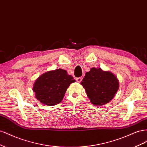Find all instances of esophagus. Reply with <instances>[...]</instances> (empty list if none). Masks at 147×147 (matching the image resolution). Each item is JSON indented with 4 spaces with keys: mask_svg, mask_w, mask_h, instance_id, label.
<instances>
[{
    "mask_svg": "<svg viewBox=\"0 0 147 147\" xmlns=\"http://www.w3.org/2000/svg\"><path fill=\"white\" fill-rule=\"evenodd\" d=\"M82 79H83V77H78V78H76V80H77V82L80 83V82H82Z\"/></svg>",
    "mask_w": 147,
    "mask_h": 147,
    "instance_id": "obj_1",
    "label": "esophagus"
}]
</instances>
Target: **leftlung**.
<instances>
[{
  "label": "left lung",
  "mask_w": 147,
  "mask_h": 147,
  "mask_svg": "<svg viewBox=\"0 0 147 147\" xmlns=\"http://www.w3.org/2000/svg\"><path fill=\"white\" fill-rule=\"evenodd\" d=\"M81 84L91 103L97 106L109 103L119 88L118 80L113 74L95 67L86 73Z\"/></svg>",
  "instance_id": "8db88e82"
}]
</instances>
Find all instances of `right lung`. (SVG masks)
<instances>
[{
    "label": "right lung",
    "mask_w": 147,
    "mask_h": 147,
    "mask_svg": "<svg viewBox=\"0 0 147 147\" xmlns=\"http://www.w3.org/2000/svg\"><path fill=\"white\" fill-rule=\"evenodd\" d=\"M67 71L61 69L48 71L41 75L35 82L33 91L35 97L47 105H55L63 100L67 89L75 82Z\"/></svg>",
    "instance_id": "1"
}]
</instances>
